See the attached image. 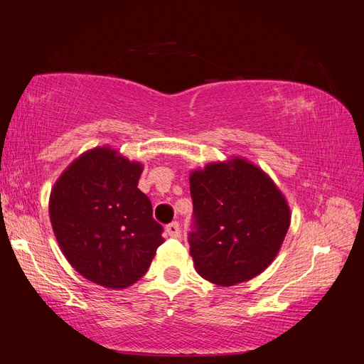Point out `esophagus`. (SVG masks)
Instances as JSON below:
<instances>
[{
  "label": "esophagus",
  "mask_w": 364,
  "mask_h": 364,
  "mask_svg": "<svg viewBox=\"0 0 364 364\" xmlns=\"http://www.w3.org/2000/svg\"><path fill=\"white\" fill-rule=\"evenodd\" d=\"M165 230H167V234H168L170 237H174V238L181 237V225H179L178 222H173V223L167 225V228H165Z\"/></svg>",
  "instance_id": "esophagus-1"
}]
</instances>
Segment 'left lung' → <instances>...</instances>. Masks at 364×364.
<instances>
[{"label":"left lung","instance_id":"obj_1","mask_svg":"<svg viewBox=\"0 0 364 364\" xmlns=\"http://www.w3.org/2000/svg\"><path fill=\"white\" fill-rule=\"evenodd\" d=\"M190 253L206 281L230 287L255 278L277 257L290 209L269 176L245 159L208 164L190 176Z\"/></svg>","mask_w":364,"mask_h":364}]
</instances>
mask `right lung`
<instances>
[{
	"label": "right lung",
	"mask_w": 364,
	"mask_h": 364,
	"mask_svg": "<svg viewBox=\"0 0 364 364\" xmlns=\"http://www.w3.org/2000/svg\"><path fill=\"white\" fill-rule=\"evenodd\" d=\"M142 165L97 147L62 173L50 197V218L65 258L82 277L126 289L144 277L164 228L138 188Z\"/></svg>",
	"instance_id": "obj_1"
}]
</instances>
